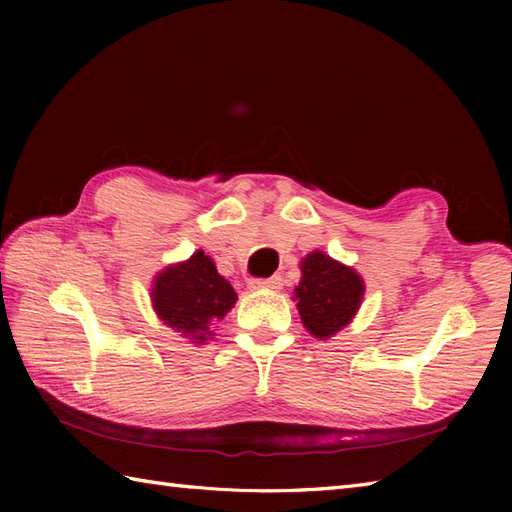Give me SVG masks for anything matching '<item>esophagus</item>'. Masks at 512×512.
Segmentation results:
<instances>
[{"label":"esophagus","instance_id":"1","mask_svg":"<svg viewBox=\"0 0 512 512\" xmlns=\"http://www.w3.org/2000/svg\"><path fill=\"white\" fill-rule=\"evenodd\" d=\"M281 284H284V279H281L279 275H273L268 279H253L250 281V290H279Z\"/></svg>","mask_w":512,"mask_h":512}]
</instances>
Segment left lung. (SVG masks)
<instances>
[{"instance_id":"left-lung-1","label":"left lung","mask_w":512,"mask_h":512,"mask_svg":"<svg viewBox=\"0 0 512 512\" xmlns=\"http://www.w3.org/2000/svg\"><path fill=\"white\" fill-rule=\"evenodd\" d=\"M365 284L354 268L314 250L301 262V281L295 288L301 321L314 339H330L361 308Z\"/></svg>"}]
</instances>
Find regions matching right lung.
<instances>
[{
	"label": "right lung",
	"mask_w": 512,
	"mask_h": 512,
	"mask_svg": "<svg viewBox=\"0 0 512 512\" xmlns=\"http://www.w3.org/2000/svg\"><path fill=\"white\" fill-rule=\"evenodd\" d=\"M235 301L233 286L217 273L213 259L202 250L187 262L167 266L151 286V303L158 319L182 332L191 343L209 341L211 323L224 319Z\"/></svg>",
	"instance_id": "add662e5"
}]
</instances>
